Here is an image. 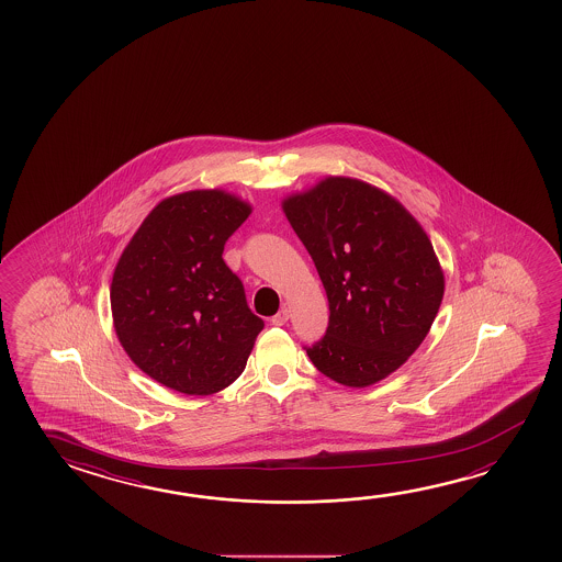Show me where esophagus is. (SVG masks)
<instances>
[{"label":"esophagus","instance_id":"esophagus-1","mask_svg":"<svg viewBox=\"0 0 562 562\" xmlns=\"http://www.w3.org/2000/svg\"><path fill=\"white\" fill-rule=\"evenodd\" d=\"M288 319H290V310H288V307H282V310L272 317V325L280 327V325H285Z\"/></svg>","mask_w":562,"mask_h":562}]
</instances>
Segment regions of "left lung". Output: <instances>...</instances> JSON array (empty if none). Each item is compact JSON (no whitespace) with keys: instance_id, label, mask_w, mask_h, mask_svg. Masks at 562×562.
<instances>
[{"instance_id":"left-lung-1","label":"left lung","mask_w":562,"mask_h":562,"mask_svg":"<svg viewBox=\"0 0 562 562\" xmlns=\"http://www.w3.org/2000/svg\"><path fill=\"white\" fill-rule=\"evenodd\" d=\"M329 300V325L305 347L342 386L392 374L424 342L445 292L431 240L392 195L331 176L282 202Z\"/></svg>"}]
</instances>
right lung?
Instances as JSON below:
<instances>
[{"instance_id":"add662e5","label":"right lung","mask_w":562,"mask_h":562,"mask_svg":"<svg viewBox=\"0 0 562 562\" xmlns=\"http://www.w3.org/2000/svg\"><path fill=\"white\" fill-rule=\"evenodd\" d=\"M249 215V203L222 190L178 193L148 213L123 250L110 292L115 333L162 386L210 396L245 370L265 322L223 249Z\"/></svg>"}]
</instances>
